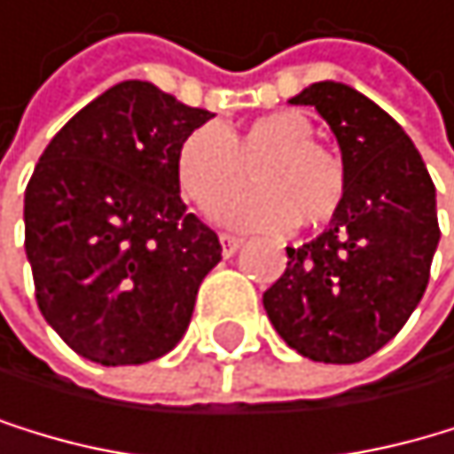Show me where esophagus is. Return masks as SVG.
<instances>
[{"mask_svg":"<svg viewBox=\"0 0 454 454\" xmlns=\"http://www.w3.org/2000/svg\"><path fill=\"white\" fill-rule=\"evenodd\" d=\"M220 246H223V256L229 259V256H234V254L239 251L242 239H237V237H231V234H220Z\"/></svg>","mask_w":454,"mask_h":454,"instance_id":"obj_1","label":"esophagus"}]
</instances>
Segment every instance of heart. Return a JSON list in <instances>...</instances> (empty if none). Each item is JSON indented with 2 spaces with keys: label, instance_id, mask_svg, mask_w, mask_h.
<instances>
[{
  "label": "heart",
  "instance_id": "b5f03b06",
  "mask_svg": "<svg viewBox=\"0 0 454 454\" xmlns=\"http://www.w3.org/2000/svg\"><path fill=\"white\" fill-rule=\"evenodd\" d=\"M312 139V122L293 108L256 116L239 136L217 120L203 122L178 145V184L189 200L208 203L254 160L257 184L217 198L212 217L262 234H285L301 217L318 225L338 212L346 181L340 161Z\"/></svg>",
  "mask_w": 454,
  "mask_h": 454
}]
</instances>
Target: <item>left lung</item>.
Returning <instances> with one entry per match:
<instances>
[{
  "instance_id": "obj_1",
  "label": "left lung",
  "mask_w": 454,
  "mask_h": 454,
  "mask_svg": "<svg viewBox=\"0 0 454 454\" xmlns=\"http://www.w3.org/2000/svg\"><path fill=\"white\" fill-rule=\"evenodd\" d=\"M312 106L343 156V200L329 229L287 248L262 304L282 340L315 363H360L407 324L438 248L435 186L391 114L334 80L290 99Z\"/></svg>"
}]
</instances>
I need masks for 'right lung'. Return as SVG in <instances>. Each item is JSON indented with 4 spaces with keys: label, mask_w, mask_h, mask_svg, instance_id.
<instances>
[{
    "label": "right lung",
    "mask_w": 454,
    "mask_h": 454,
    "mask_svg": "<svg viewBox=\"0 0 454 454\" xmlns=\"http://www.w3.org/2000/svg\"><path fill=\"white\" fill-rule=\"evenodd\" d=\"M212 116L122 80L41 153L24 192V251L41 315L80 357L139 365L184 338L223 248L186 212L176 156Z\"/></svg>",
    "instance_id": "obj_1"
}]
</instances>
